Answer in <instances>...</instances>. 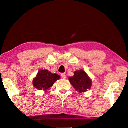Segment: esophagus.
<instances>
[{"mask_svg": "<svg viewBox=\"0 0 128 128\" xmlns=\"http://www.w3.org/2000/svg\"><path fill=\"white\" fill-rule=\"evenodd\" d=\"M61 77H62L63 78H66V75L64 74V73H62V74H61Z\"/></svg>", "mask_w": 128, "mask_h": 128, "instance_id": "esophagus-1", "label": "esophagus"}]
</instances>
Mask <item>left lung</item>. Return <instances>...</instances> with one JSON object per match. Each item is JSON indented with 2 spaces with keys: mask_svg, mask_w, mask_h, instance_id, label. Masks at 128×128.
Returning <instances> with one entry per match:
<instances>
[{
  "mask_svg": "<svg viewBox=\"0 0 128 128\" xmlns=\"http://www.w3.org/2000/svg\"><path fill=\"white\" fill-rule=\"evenodd\" d=\"M69 80L71 84L79 92H87L92 86V80L83 70L75 72L74 76L70 77Z\"/></svg>",
  "mask_w": 128,
  "mask_h": 128,
  "instance_id": "8db88e82",
  "label": "left lung"
}]
</instances>
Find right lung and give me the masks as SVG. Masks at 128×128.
Returning <instances> with one entry per match:
<instances>
[{
  "mask_svg": "<svg viewBox=\"0 0 128 128\" xmlns=\"http://www.w3.org/2000/svg\"><path fill=\"white\" fill-rule=\"evenodd\" d=\"M60 76L57 74H53L47 70H40L36 78L33 80V85L38 90L46 91L52 87L55 82L59 79Z\"/></svg>",
  "mask_w": 128,
  "mask_h": 128,
  "instance_id": "add662e5",
  "label": "right lung"
}]
</instances>
